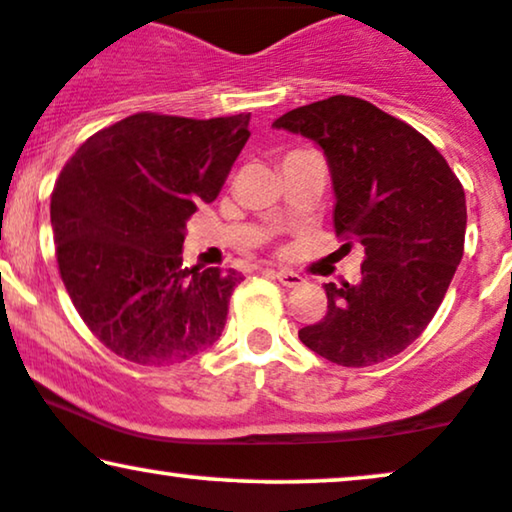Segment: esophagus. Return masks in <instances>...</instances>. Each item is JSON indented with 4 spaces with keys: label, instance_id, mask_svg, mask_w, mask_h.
<instances>
[{
    "label": "esophagus",
    "instance_id": "34e87169",
    "mask_svg": "<svg viewBox=\"0 0 512 512\" xmlns=\"http://www.w3.org/2000/svg\"><path fill=\"white\" fill-rule=\"evenodd\" d=\"M270 275L277 277V280H280L285 287H299L301 282H304V277H301L299 273H294V270H287V268L270 270Z\"/></svg>",
    "mask_w": 512,
    "mask_h": 512
}]
</instances>
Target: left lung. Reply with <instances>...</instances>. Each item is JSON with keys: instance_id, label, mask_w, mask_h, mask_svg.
<instances>
[{"instance_id": "left-lung-1", "label": "left lung", "mask_w": 512, "mask_h": 512, "mask_svg": "<svg viewBox=\"0 0 512 512\" xmlns=\"http://www.w3.org/2000/svg\"><path fill=\"white\" fill-rule=\"evenodd\" d=\"M273 125L325 151L334 232L365 246L361 280L325 285L327 313L299 339L344 368L387 361L430 325L463 258V185L425 135L365 99L337 94Z\"/></svg>"}]
</instances>
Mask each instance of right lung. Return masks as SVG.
Here are the masks:
<instances>
[{"instance_id":"obj_1","label":"right lung","mask_w":512,"mask_h":512,"mask_svg":"<svg viewBox=\"0 0 512 512\" xmlns=\"http://www.w3.org/2000/svg\"><path fill=\"white\" fill-rule=\"evenodd\" d=\"M249 113H135L94 132L52 192L56 263L94 337L137 365L182 363L218 342L237 270L182 268L185 223L211 204L249 140Z\"/></svg>"}]
</instances>
